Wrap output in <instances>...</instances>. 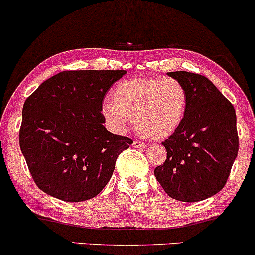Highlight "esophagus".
I'll use <instances>...</instances> for the list:
<instances>
[{"instance_id": "1", "label": "esophagus", "mask_w": 255, "mask_h": 255, "mask_svg": "<svg viewBox=\"0 0 255 255\" xmlns=\"http://www.w3.org/2000/svg\"><path fill=\"white\" fill-rule=\"evenodd\" d=\"M133 147H136V149L142 150V149H145V147H146V145H145L144 142H141V141H133Z\"/></svg>"}]
</instances>
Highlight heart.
<instances>
[{"label":"heart","mask_w":255,"mask_h":255,"mask_svg":"<svg viewBox=\"0 0 255 255\" xmlns=\"http://www.w3.org/2000/svg\"><path fill=\"white\" fill-rule=\"evenodd\" d=\"M186 108V89L175 78H133L116 86L113 100L103 103L102 114L117 132H123L128 119L134 117L136 132L159 140L178 129Z\"/></svg>","instance_id":"1"}]
</instances>
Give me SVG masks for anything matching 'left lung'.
<instances>
[{
	"label": "left lung",
	"instance_id": "8db88e82",
	"mask_svg": "<svg viewBox=\"0 0 255 255\" xmlns=\"http://www.w3.org/2000/svg\"><path fill=\"white\" fill-rule=\"evenodd\" d=\"M183 83L187 108L183 122L162 144L167 158L155 177L169 197L198 202L225 186L239 152L234 106L208 78L187 71L168 72Z\"/></svg>",
	"mask_w": 255,
	"mask_h": 255
}]
</instances>
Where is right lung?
<instances>
[{
    "label": "right lung",
    "mask_w": 255,
    "mask_h": 255,
    "mask_svg": "<svg viewBox=\"0 0 255 255\" xmlns=\"http://www.w3.org/2000/svg\"><path fill=\"white\" fill-rule=\"evenodd\" d=\"M125 74V70L63 71L25 100L19 144L42 191L81 202L109 183L119 155L133 144L103 125L105 94Z\"/></svg>",
    "instance_id": "right-lung-1"
}]
</instances>
